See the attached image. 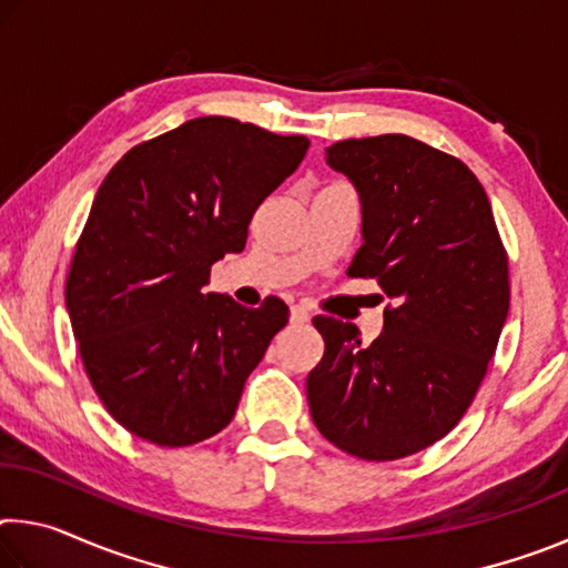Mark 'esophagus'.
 <instances>
[{
  "label": "esophagus",
  "mask_w": 568,
  "mask_h": 568,
  "mask_svg": "<svg viewBox=\"0 0 568 568\" xmlns=\"http://www.w3.org/2000/svg\"><path fill=\"white\" fill-rule=\"evenodd\" d=\"M307 321H311V313H307L303 305H293V307H291V323L303 325V323H307Z\"/></svg>",
  "instance_id": "34e87169"
}]
</instances>
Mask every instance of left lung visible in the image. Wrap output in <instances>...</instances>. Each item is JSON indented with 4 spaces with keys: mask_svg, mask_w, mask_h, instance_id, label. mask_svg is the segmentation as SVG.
I'll list each match as a JSON object with an SVG mask.
<instances>
[{
    "mask_svg": "<svg viewBox=\"0 0 568 568\" xmlns=\"http://www.w3.org/2000/svg\"><path fill=\"white\" fill-rule=\"evenodd\" d=\"M328 165L361 195L363 245L351 277L390 301L383 333L315 315L325 341L307 373L313 423L363 460L434 446L464 418L508 315V255L486 190L464 162L408 134L343 140Z\"/></svg>",
    "mask_w": 568,
    "mask_h": 568,
    "instance_id": "8db88e82",
    "label": "left lung"
}]
</instances>
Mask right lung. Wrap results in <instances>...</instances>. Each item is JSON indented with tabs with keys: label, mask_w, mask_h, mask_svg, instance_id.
I'll use <instances>...</instances> for the list:
<instances>
[{
	"label": "right lung",
	"mask_w": 568,
	"mask_h": 568,
	"mask_svg": "<svg viewBox=\"0 0 568 568\" xmlns=\"http://www.w3.org/2000/svg\"><path fill=\"white\" fill-rule=\"evenodd\" d=\"M311 142L233 118H195L134 145L94 195L64 301L110 416L155 446L200 444L235 416L250 373L287 323L281 297L243 307L200 293L240 253L257 205Z\"/></svg>",
	"instance_id": "right-lung-1"
}]
</instances>
